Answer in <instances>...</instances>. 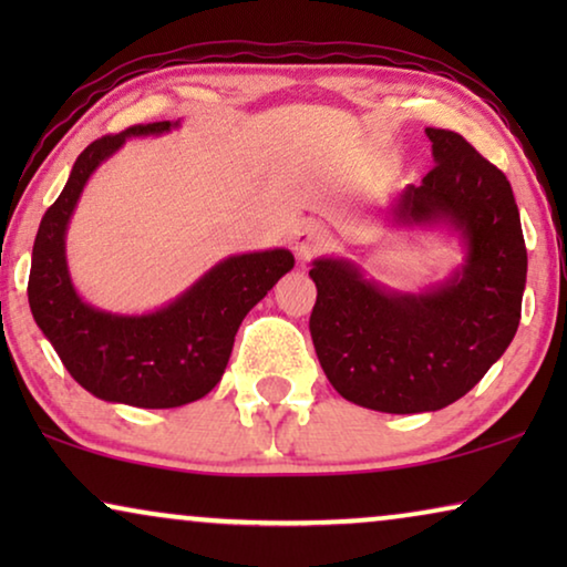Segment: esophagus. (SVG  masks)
<instances>
[{"mask_svg":"<svg viewBox=\"0 0 567 567\" xmlns=\"http://www.w3.org/2000/svg\"><path fill=\"white\" fill-rule=\"evenodd\" d=\"M328 245H330L328 231H324L322 227H317V224H312V221L305 224V227L297 231V237H293V252H297V258L301 262H309L315 255L324 252L328 250Z\"/></svg>","mask_w":567,"mask_h":567,"instance_id":"obj_1","label":"esophagus"}]
</instances>
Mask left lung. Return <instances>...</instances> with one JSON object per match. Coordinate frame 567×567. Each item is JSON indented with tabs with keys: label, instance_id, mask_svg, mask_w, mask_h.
Returning a JSON list of instances; mask_svg holds the SVG:
<instances>
[{
	"label": "left lung",
	"instance_id": "1",
	"mask_svg": "<svg viewBox=\"0 0 567 567\" xmlns=\"http://www.w3.org/2000/svg\"><path fill=\"white\" fill-rule=\"evenodd\" d=\"M433 169L390 208L392 227H446L464 262L421 293L386 289L348 258H317L309 332L330 384L379 413H431L464 398L522 320L526 245L514 190L467 138L425 128Z\"/></svg>",
	"mask_w": 567,
	"mask_h": 567
}]
</instances>
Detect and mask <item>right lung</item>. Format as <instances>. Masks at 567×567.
Wrapping results in <instances>:
<instances>
[{
  "instance_id": "1",
  "label": "right lung",
  "mask_w": 567,
  "mask_h": 567,
  "mask_svg": "<svg viewBox=\"0 0 567 567\" xmlns=\"http://www.w3.org/2000/svg\"><path fill=\"white\" fill-rule=\"evenodd\" d=\"M181 121L131 126L92 142L43 214L28 278L30 312L74 382L105 402L181 408L219 384L245 315L293 268L284 247L229 255L190 289L146 315H115L76 293L66 266V229L92 173L131 136H159Z\"/></svg>"
}]
</instances>
